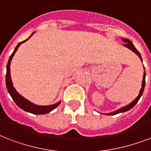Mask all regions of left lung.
Returning <instances> with one entry per match:
<instances>
[{
    "mask_svg": "<svg viewBox=\"0 0 151 151\" xmlns=\"http://www.w3.org/2000/svg\"><path fill=\"white\" fill-rule=\"evenodd\" d=\"M122 40L124 42V46H125V47H127V48H129V49H131V50L133 52H135V53H136V54L139 57V59H141V61L143 62V59H142V57H141L140 53H139V52L137 51V49L135 48V46L133 45V44L132 43V41H129V39H125V38H122ZM143 69H145V68L143 67ZM145 78H146V73H145V71H144V73H143V81H142V88H141L140 92H139V96L136 97L135 100H133L131 103H129V104H128V105L125 106H123V107L120 108V109L117 110L116 111H114V112H112V113L106 114V115L117 114H120V113H123V112H125V111H128V110H129L130 109H132V108L134 106L136 105V103H138L139 99H140V97L142 96V95H143V90H144V88H145Z\"/></svg>",
    "mask_w": 151,
    "mask_h": 151,
    "instance_id": "1",
    "label": "left lung"
}]
</instances>
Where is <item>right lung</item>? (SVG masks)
Masks as SVG:
<instances>
[{
    "instance_id": "1",
    "label": "right lung",
    "mask_w": 151,
    "mask_h": 151,
    "mask_svg": "<svg viewBox=\"0 0 151 151\" xmlns=\"http://www.w3.org/2000/svg\"><path fill=\"white\" fill-rule=\"evenodd\" d=\"M34 33L30 35V37H29L27 40H25L24 41H22V42H19L18 44V45L15 47V50L12 52V54L10 55V58L8 59V64H7V73H6V87H7V89H8V92H9V94L12 96V99L14 100L16 105L20 107L21 109H22L25 111L27 112L31 113V114H47V113L51 112L52 110H53L54 109L58 106L60 104V101L58 102V103H55L53 105L50 106H39L36 105L34 103L29 102V100H27V99H25L24 97H22L20 94H19L17 92V91L15 90V88L13 87L12 81V78H11V73H10V64L11 61L14 55L16 52V51L18 50V48L19 47L20 45L22 43H24L25 41H27V40H29L31 36L34 34Z\"/></svg>"
}]
</instances>
